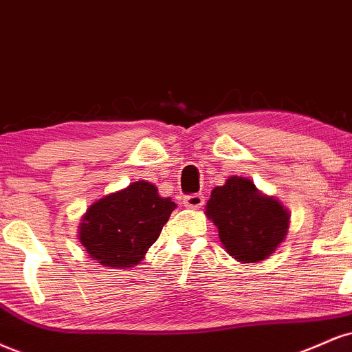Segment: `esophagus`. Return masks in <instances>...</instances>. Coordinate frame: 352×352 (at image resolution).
<instances>
[{
    "label": "esophagus",
    "mask_w": 352,
    "mask_h": 352,
    "mask_svg": "<svg viewBox=\"0 0 352 352\" xmlns=\"http://www.w3.org/2000/svg\"><path fill=\"white\" fill-rule=\"evenodd\" d=\"M184 205L190 210H198V208H201L203 205H205V197H203V195H200V193L190 195V197L184 198Z\"/></svg>",
    "instance_id": "obj_1"
}]
</instances>
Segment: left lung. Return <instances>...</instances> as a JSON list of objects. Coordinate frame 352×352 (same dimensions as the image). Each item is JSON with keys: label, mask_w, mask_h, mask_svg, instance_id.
<instances>
[{"label": "left lung", "mask_w": 352, "mask_h": 352, "mask_svg": "<svg viewBox=\"0 0 352 352\" xmlns=\"http://www.w3.org/2000/svg\"><path fill=\"white\" fill-rule=\"evenodd\" d=\"M205 213L218 228L226 252L243 264L269 259L285 241L290 226L289 210L277 198L238 175L211 190Z\"/></svg>", "instance_id": "8db88e82"}]
</instances>
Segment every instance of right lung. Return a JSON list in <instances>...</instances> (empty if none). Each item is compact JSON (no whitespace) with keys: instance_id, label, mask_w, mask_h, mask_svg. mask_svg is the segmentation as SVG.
I'll return each instance as SVG.
<instances>
[{"instance_id":"1","label":"right lung","mask_w":352,"mask_h":352,"mask_svg":"<svg viewBox=\"0 0 352 352\" xmlns=\"http://www.w3.org/2000/svg\"><path fill=\"white\" fill-rule=\"evenodd\" d=\"M177 208L151 182L138 180L88 206L78 226L87 254L111 269H129L144 259Z\"/></svg>"}]
</instances>
